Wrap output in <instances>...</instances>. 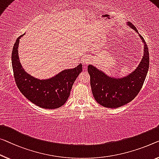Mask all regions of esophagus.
Masks as SVG:
<instances>
[{"label":"esophagus","mask_w":159,"mask_h":159,"mask_svg":"<svg viewBox=\"0 0 159 159\" xmlns=\"http://www.w3.org/2000/svg\"><path fill=\"white\" fill-rule=\"evenodd\" d=\"M82 62L85 66H86L91 62V59H90L89 57H84V58H82Z\"/></svg>","instance_id":"obj_1"}]
</instances>
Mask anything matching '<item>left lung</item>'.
<instances>
[{
    "mask_svg": "<svg viewBox=\"0 0 159 159\" xmlns=\"http://www.w3.org/2000/svg\"><path fill=\"white\" fill-rule=\"evenodd\" d=\"M126 24L139 34L143 44V56L136 68L125 76L118 78L111 76L93 65L88 66L95 100L106 108H116L131 102L141 91L148 70L147 45L131 23L126 22Z\"/></svg>",
    "mask_w": 159,
    "mask_h": 159,
    "instance_id": "obj_1",
    "label": "left lung"
}]
</instances>
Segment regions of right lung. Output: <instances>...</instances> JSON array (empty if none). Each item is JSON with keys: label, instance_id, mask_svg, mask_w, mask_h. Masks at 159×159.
<instances>
[{"label": "right lung", "instance_id": "obj_1", "mask_svg": "<svg viewBox=\"0 0 159 159\" xmlns=\"http://www.w3.org/2000/svg\"><path fill=\"white\" fill-rule=\"evenodd\" d=\"M24 35L18 38L12 51V66L16 85L25 98L39 107L46 109L61 107L67 101L75 80L82 71V64L63 70L49 79L35 78L25 71L19 59L18 45Z\"/></svg>", "mask_w": 159, "mask_h": 159}]
</instances>
